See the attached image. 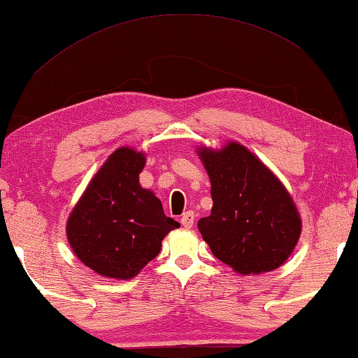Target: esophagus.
I'll return each mask as SVG.
<instances>
[{"instance_id": "34e87169", "label": "esophagus", "mask_w": 358, "mask_h": 358, "mask_svg": "<svg viewBox=\"0 0 358 358\" xmlns=\"http://www.w3.org/2000/svg\"><path fill=\"white\" fill-rule=\"evenodd\" d=\"M194 219H196V215H194L192 210H189V212H185L182 217H180V224H182L184 229H192Z\"/></svg>"}]
</instances>
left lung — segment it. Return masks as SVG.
I'll return each mask as SVG.
<instances>
[{
  "label": "left lung",
  "mask_w": 358,
  "mask_h": 358,
  "mask_svg": "<svg viewBox=\"0 0 358 358\" xmlns=\"http://www.w3.org/2000/svg\"><path fill=\"white\" fill-rule=\"evenodd\" d=\"M210 178L213 207L199 220L213 257L240 275L276 270L301 235L294 202L257 156L238 143L199 151Z\"/></svg>",
  "instance_id": "1"
}]
</instances>
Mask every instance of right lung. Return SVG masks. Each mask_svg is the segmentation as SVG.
<instances>
[{
    "label": "right lung",
    "mask_w": 358,
    "mask_h": 358,
    "mask_svg": "<svg viewBox=\"0 0 358 358\" xmlns=\"http://www.w3.org/2000/svg\"><path fill=\"white\" fill-rule=\"evenodd\" d=\"M146 157L120 148L101 166L67 222L78 259L106 278L129 280L161 252L179 222L166 217L151 190L139 185Z\"/></svg>",
    "instance_id": "obj_1"
}]
</instances>
